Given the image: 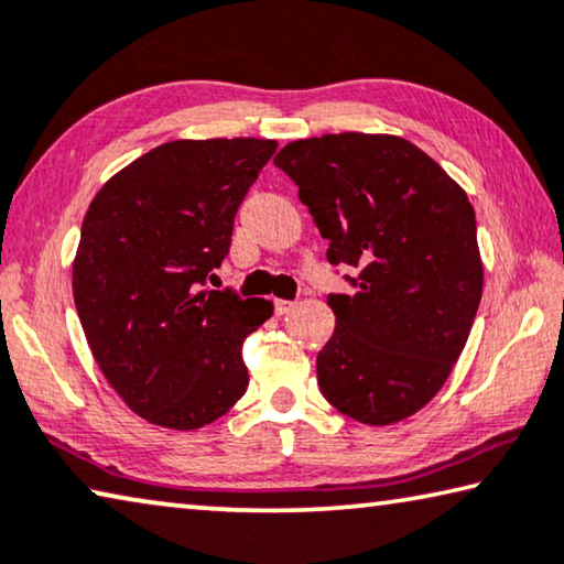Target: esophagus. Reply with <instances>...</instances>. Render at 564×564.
Instances as JSON below:
<instances>
[{"mask_svg":"<svg viewBox=\"0 0 564 564\" xmlns=\"http://www.w3.org/2000/svg\"><path fill=\"white\" fill-rule=\"evenodd\" d=\"M292 307H294V302H290V300H274V312H276V315H288Z\"/></svg>","mask_w":564,"mask_h":564,"instance_id":"34e87169","label":"esophagus"}]
</instances>
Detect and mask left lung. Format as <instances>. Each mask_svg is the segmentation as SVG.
I'll return each instance as SVG.
<instances>
[{"label":"left lung","mask_w":564,"mask_h":564,"mask_svg":"<svg viewBox=\"0 0 564 564\" xmlns=\"http://www.w3.org/2000/svg\"><path fill=\"white\" fill-rule=\"evenodd\" d=\"M274 166L330 241V264L358 270L345 276L352 294L327 297L319 391L368 426L409 419L452 376L481 302L469 196L419 145L383 133L292 141Z\"/></svg>","instance_id":"left-lung-1"}]
</instances>
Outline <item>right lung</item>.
<instances>
[{
	"label": "right lung",
	"mask_w": 564,
	"mask_h": 564,
	"mask_svg": "<svg viewBox=\"0 0 564 564\" xmlns=\"http://www.w3.org/2000/svg\"><path fill=\"white\" fill-rule=\"evenodd\" d=\"M274 151L267 138L163 143L88 206L73 262L77 315L102 376L153 426L202 429L247 391L241 345L274 307L206 280Z\"/></svg>",
	"instance_id": "obj_1"
}]
</instances>
